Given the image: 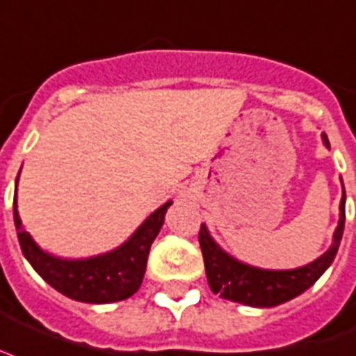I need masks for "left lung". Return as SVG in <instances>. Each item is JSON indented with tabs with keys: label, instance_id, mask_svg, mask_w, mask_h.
Returning <instances> with one entry per match:
<instances>
[{
	"label": "left lung",
	"instance_id": "obj_1",
	"mask_svg": "<svg viewBox=\"0 0 356 356\" xmlns=\"http://www.w3.org/2000/svg\"><path fill=\"white\" fill-rule=\"evenodd\" d=\"M323 142L330 149L329 138L323 134ZM346 224V190L340 202V222L334 232V238L330 248L316 261L293 270H265V268L250 267L233 259L229 254L222 250L209 235L205 224L200 227V246H202L205 273L211 291L220 295L222 298L241 302V305L257 306H278L291 298L298 297L319 280V276L334 261L336 252L340 246Z\"/></svg>",
	"mask_w": 356,
	"mask_h": 356
}]
</instances>
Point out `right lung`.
<instances>
[{"mask_svg":"<svg viewBox=\"0 0 356 356\" xmlns=\"http://www.w3.org/2000/svg\"><path fill=\"white\" fill-rule=\"evenodd\" d=\"M18 183V177H16ZM172 202L164 203L156 209L134 235L121 244L115 250L88 259H61L40 250L31 235L22 226L20 216L16 211L15 194V226L18 232V241L24 256L31 267L48 282L54 289L63 293L65 297L80 302L104 305L118 302L132 297L142 286L147 256L154 237L159 235L164 224L168 207Z\"/></svg>","mask_w":356,"mask_h":356,"instance_id":"add662e5","label":"right lung"}]
</instances>
